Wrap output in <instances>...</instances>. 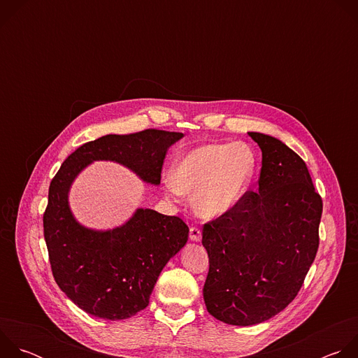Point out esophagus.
Returning a JSON list of instances; mask_svg holds the SVG:
<instances>
[{
    "instance_id": "34e87169",
    "label": "esophagus",
    "mask_w": 358,
    "mask_h": 358,
    "mask_svg": "<svg viewBox=\"0 0 358 358\" xmlns=\"http://www.w3.org/2000/svg\"><path fill=\"white\" fill-rule=\"evenodd\" d=\"M189 239L195 241V242L201 241V229L196 227H191L189 228Z\"/></svg>"
}]
</instances>
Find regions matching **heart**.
Listing matches in <instances>:
<instances>
[{"label": "heart", "mask_w": 358, "mask_h": 358, "mask_svg": "<svg viewBox=\"0 0 358 358\" xmlns=\"http://www.w3.org/2000/svg\"><path fill=\"white\" fill-rule=\"evenodd\" d=\"M257 171V160L243 144L198 147L180 160L176 176H167V189L180 196L192 194L194 211L202 218H217L242 201Z\"/></svg>", "instance_id": "obj_1"}]
</instances>
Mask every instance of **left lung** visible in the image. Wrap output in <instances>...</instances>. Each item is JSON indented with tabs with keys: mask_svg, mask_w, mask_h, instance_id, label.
Listing matches in <instances>:
<instances>
[{
	"mask_svg": "<svg viewBox=\"0 0 358 358\" xmlns=\"http://www.w3.org/2000/svg\"><path fill=\"white\" fill-rule=\"evenodd\" d=\"M262 150L257 191L202 228L210 271L203 301L234 326L262 323L297 296L319 249L323 201L306 163L280 140L249 133Z\"/></svg>",
	"mask_w": 358,
	"mask_h": 358,
	"instance_id": "8db88e82",
	"label": "left lung"
}]
</instances>
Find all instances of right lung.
Returning a JSON list of instances; mask_svg holds the SVG:
<instances>
[{"instance_id":"add662e5","label":"right lung","mask_w":358,"mask_h":358,"mask_svg":"<svg viewBox=\"0 0 358 358\" xmlns=\"http://www.w3.org/2000/svg\"><path fill=\"white\" fill-rule=\"evenodd\" d=\"M182 133L145 129L108 134L78 147L50 181L43 236L50 269L61 290L86 313L123 320L145 309L160 272L188 239L180 217L137 210L123 227L99 232L71 214L68 191L79 171L94 160H112L160 184L169 147Z\"/></svg>"}]
</instances>
